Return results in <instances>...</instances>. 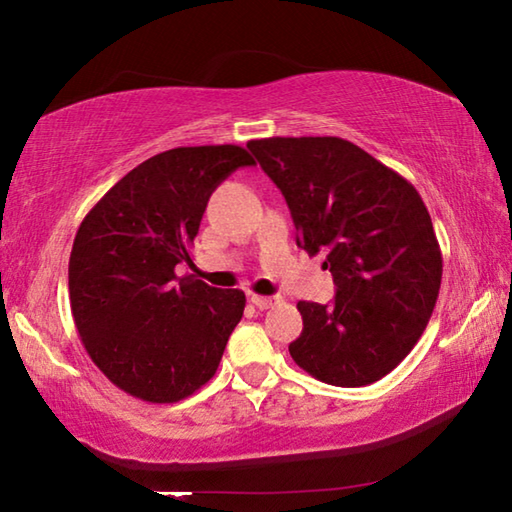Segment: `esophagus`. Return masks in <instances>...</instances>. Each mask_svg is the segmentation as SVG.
I'll return each instance as SVG.
<instances>
[{"mask_svg": "<svg viewBox=\"0 0 512 512\" xmlns=\"http://www.w3.org/2000/svg\"><path fill=\"white\" fill-rule=\"evenodd\" d=\"M277 300H280V298H266V296H257V293L250 296V302H253L257 309H271Z\"/></svg>", "mask_w": 512, "mask_h": 512, "instance_id": "34e87169", "label": "esophagus"}]
</instances>
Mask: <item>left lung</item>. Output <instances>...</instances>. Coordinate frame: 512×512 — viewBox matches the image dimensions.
I'll return each instance as SVG.
<instances>
[{"label": "left lung", "mask_w": 512, "mask_h": 512, "mask_svg": "<svg viewBox=\"0 0 512 512\" xmlns=\"http://www.w3.org/2000/svg\"><path fill=\"white\" fill-rule=\"evenodd\" d=\"M248 149L287 198L298 246L325 253L336 284L332 305L298 302L293 361L343 388L388 375L418 343L443 280L418 189L341 137H266Z\"/></svg>", "instance_id": "obj_1"}]
</instances>
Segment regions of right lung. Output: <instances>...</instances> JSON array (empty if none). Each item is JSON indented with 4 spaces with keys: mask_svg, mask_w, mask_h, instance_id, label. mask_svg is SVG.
<instances>
[{
    "mask_svg": "<svg viewBox=\"0 0 512 512\" xmlns=\"http://www.w3.org/2000/svg\"><path fill=\"white\" fill-rule=\"evenodd\" d=\"M250 164L235 144L158 153L79 225L69 255L74 323L94 366L137 400L171 404L196 393L244 316V291L214 289L176 266L192 264L214 189Z\"/></svg>",
    "mask_w": 512,
    "mask_h": 512,
    "instance_id": "1",
    "label": "right lung"
}]
</instances>
